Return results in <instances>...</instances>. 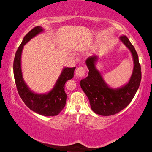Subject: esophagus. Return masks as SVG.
Masks as SVG:
<instances>
[{
  "mask_svg": "<svg viewBox=\"0 0 152 152\" xmlns=\"http://www.w3.org/2000/svg\"><path fill=\"white\" fill-rule=\"evenodd\" d=\"M85 73H86V70H85V68L83 67H79L77 69L75 74L76 76L77 77H83Z\"/></svg>",
  "mask_w": 152,
  "mask_h": 152,
  "instance_id": "1",
  "label": "esophagus"
}]
</instances>
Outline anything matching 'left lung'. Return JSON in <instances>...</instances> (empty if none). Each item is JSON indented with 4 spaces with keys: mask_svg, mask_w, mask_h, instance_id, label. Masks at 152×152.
Masks as SVG:
<instances>
[{
    "mask_svg": "<svg viewBox=\"0 0 152 152\" xmlns=\"http://www.w3.org/2000/svg\"><path fill=\"white\" fill-rule=\"evenodd\" d=\"M119 40L129 50L134 62V69L129 81L118 88L110 87L96 67L99 57L94 55L86 60L89 71L88 76L80 82L81 89L88 97L91 110L100 115H112L126 108L132 102L140 85L142 72L136 50L127 37L121 36Z\"/></svg>",
    "mask_w": 152,
    "mask_h": 152,
    "instance_id": "8db88e82",
    "label": "left lung"
}]
</instances>
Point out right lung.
Masks as SVG:
<instances>
[{
	"label": "right lung",
	"mask_w": 152,
	"mask_h": 152,
	"mask_svg": "<svg viewBox=\"0 0 152 152\" xmlns=\"http://www.w3.org/2000/svg\"><path fill=\"white\" fill-rule=\"evenodd\" d=\"M43 31L42 26H37L25 36L16 52L13 71L18 94L25 105L31 110L41 115L55 116L65 107L66 99L65 84L69 79L73 78L75 67H64L53 89L45 94H37L29 88L24 80L21 69V55L24 46Z\"/></svg>",
	"instance_id": "1"
}]
</instances>
